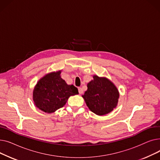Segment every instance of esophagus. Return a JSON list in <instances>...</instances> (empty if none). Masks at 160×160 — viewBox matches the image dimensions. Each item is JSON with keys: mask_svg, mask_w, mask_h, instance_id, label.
<instances>
[{"mask_svg": "<svg viewBox=\"0 0 160 160\" xmlns=\"http://www.w3.org/2000/svg\"><path fill=\"white\" fill-rule=\"evenodd\" d=\"M78 89L79 93H80V94H82V93H83V89H82V88H78Z\"/></svg>", "mask_w": 160, "mask_h": 160, "instance_id": "obj_1", "label": "esophagus"}]
</instances>
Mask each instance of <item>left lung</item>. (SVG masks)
I'll return each instance as SVG.
<instances>
[{"label": "left lung", "instance_id": "obj_1", "mask_svg": "<svg viewBox=\"0 0 160 160\" xmlns=\"http://www.w3.org/2000/svg\"><path fill=\"white\" fill-rule=\"evenodd\" d=\"M89 110L98 115L111 112L118 102L119 91L113 83L105 78L93 76L82 95Z\"/></svg>", "mask_w": 160, "mask_h": 160}]
</instances>
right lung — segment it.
<instances>
[{
  "label": "right lung",
  "instance_id": "right-lung-1",
  "mask_svg": "<svg viewBox=\"0 0 160 160\" xmlns=\"http://www.w3.org/2000/svg\"><path fill=\"white\" fill-rule=\"evenodd\" d=\"M61 71L45 75L36 84L33 92L35 105L46 113L62 108L71 95L78 94L77 88L67 85L60 77Z\"/></svg>",
  "mask_w": 160,
  "mask_h": 160
}]
</instances>
